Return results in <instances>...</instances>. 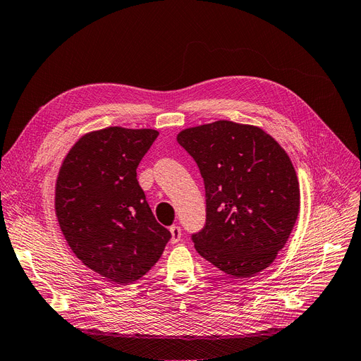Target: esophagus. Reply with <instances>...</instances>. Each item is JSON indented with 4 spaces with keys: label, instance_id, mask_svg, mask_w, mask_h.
Segmentation results:
<instances>
[{
    "label": "esophagus",
    "instance_id": "esophagus-1",
    "mask_svg": "<svg viewBox=\"0 0 361 361\" xmlns=\"http://www.w3.org/2000/svg\"><path fill=\"white\" fill-rule=\"evenodd\" d=\"M170 233H171V239H170L171 244H178L180 241V238H182L180 226H178V225L170 226Z\"/></svg>",
    "mask_w": 361,
    "mask_h": 361
}]
</instances>
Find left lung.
<instances>
[{
	"instance_id": "1",
	"label": "left lung",
	"mask_w": 361,
	"mask_h": 361,
	"mask_svg": "<svg viewBox=\"0 0 361 361\" xmlns=\"http://www.w3.org/2000/svg\"><path fill=\"white\" fill-rule=\"evenodd\" d=\"M178 142L204 180L205 223L191 235L198 254L236 279L269 267L300 210L288 154L260 128L228 120L185 129Z\"/></svg>"
}]
</instances>
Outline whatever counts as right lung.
I'll return each mask as SVG.
<instances>
[{
  "label": "right lung",
  "mask_w": 361,
  "mask_h": 361,
  "mask_svg": "<svg viewBox=\"0 0 361 361\" xmlns=\"http://www.w3.org/2000/svg\"><path fill=\"white\" fill-rule=\"evenodd\" d=\"M152 129L107 128L68 151L56 185V213L78 259L118 285L142 278L171 233L154 217L136 179L157 140Z\"/></svg>",
  "instance_id": "add662e5"
}]
</instances>
